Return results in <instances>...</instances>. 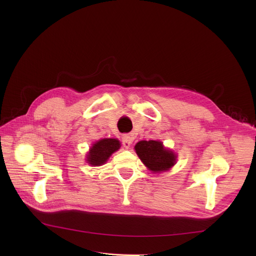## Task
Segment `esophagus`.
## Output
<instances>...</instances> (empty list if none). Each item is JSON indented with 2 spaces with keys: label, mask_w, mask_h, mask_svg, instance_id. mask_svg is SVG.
<instances>
[{
  "label": "esophagus",
  "mask_w": 256,
  "mask_h": 256,
  "mask_svg": "<svg viewBox=\"0 0 256 256\" xmlns=\"http://www.w3.org/2000/svg\"><path fill=\"white\" fill-rule=\"evenodd\" d=\"M132 142V136L130 134H124L122 136V144H124V148L128 149L130 147Z\"/></svg>",
  "instance_id": "esophagus-1"
}]
</instances>
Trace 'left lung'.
Here are the masks:
<instances>
[{
  "label": "left lung",
  "instance_id": "left-lung-1",
  "mask_svg": "<svg viewBox=\"0 0 256 256\" xmlns=\"http://www.w3.org/2000/svg\"><path fill=\"white\" fill-rule=\"evenodd\" d=\"M134 150L142 162L153 172L166 171L175 164V154L165 149L161 142L140 140L134 146Z\"/></svg>",
  "mask_w": 256,
  "mask_h": 256
}]
</instances>
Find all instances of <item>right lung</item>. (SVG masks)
<instances>
[{
    "label": "right lung",
    "instance_id": "add662e5",
    "mask_svg": "<svg viewBox=\"0 0 256 256\" xmlns=\"http://www.w3.org/2000/svg\"><path fill=\"white\" fill-rule=\"evenodd\" d=\"M120 147V142L116 138H103L93 144L87 155V161L93 166H100L104 164L112 153L118 151Z\"/></svg>",
    "mask_w": 256,
    "mask_h": 256
}]
</instances>
